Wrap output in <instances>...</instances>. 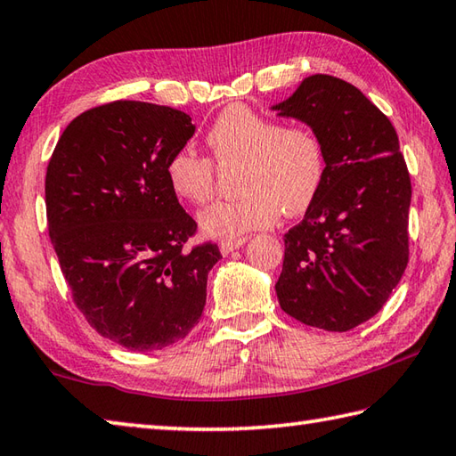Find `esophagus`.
Here are the masks:
<instances>
[{
  "instance_id": "obj_1",
  "label": "esophagus",
  "mask_w": 456,
  "mask_h": 456,
  "mask_svg": "<svg viewBox=\"0 0 456 456\" xmlns=\"http://www.w3.org/2000/svg\"><path fill=\"white\" fill-rule=\"evenodd\" d=\"M247 243V237H237V239H225V241H221L219 249L223 255H229L237 249H241V247Z\"/></svg>"
}]
</instances>
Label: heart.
<instances>
[{"label":"heart","instance_id":"b5f03b06","mask_svg":"<svg viewBox=\"0 0 456 456\" xmlns=\"http://www.w3.org/2000/svg\"><path fill=\"white\" fill-rule=\"evenodd\" d=\"M217 163H239L233 200L215 201L200 213L205 235L233 239L271 227L283 209L299 215L317 197L325 177V153L307 127H281L277 121L231 105L207 131ZM167 181L179 200L201 205L213 195V165L193 151H177L167 161Z\"/></svg>","mask_w":456,"mask_h":456}]
</instances>
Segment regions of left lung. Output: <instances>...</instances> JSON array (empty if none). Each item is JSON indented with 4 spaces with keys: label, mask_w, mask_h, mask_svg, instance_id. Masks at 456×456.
Listing matches in <instances>:
<instances>
[{
    "label": "left lung",
    "mask_w": 456,
    "mask_h": 456,
    "mask_svg": "<svg viewBox=\"0 0 456 456\" xmlns=\"http://www.w3.org/2000/svg\"><path fill=\"white\" fill-rule=\"evenodd\" d=\"M322 145L325 177L285 233L281 309L309 327L354 329L383 309L409 261L411 177L387 115L346 81L317 73L271 107Z\"/></svg>",
    "instance_id": "obj_1"
}]
</instances>
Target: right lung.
<instances>
[{"mask_svg": "<svg viewBox=\"0 0 456 456\" xmlns=\"http://www.w3.org/2000/svg\"><path fill=\"white\" fill-rule=\"evenodd\" d=\"M195 134L187 113L113 102L81 113L45 175L47 225L73 301L99 335L159 351L201 319L217 245L187 249L197 223L167 181V161Z\"/></svg>", "mask_w": 456, "mask_h": 456, "instance_id": "right-lung-1", "label": "right lung"}]
</instances>
